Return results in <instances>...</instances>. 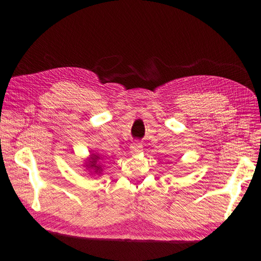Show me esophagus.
Here are the masks:
<instances>
[{"mask_svg":"<svg viewBox=\"0 0 261 261\" xmlns=\"http://www.w3.org/2000/svg\"><path fill=\"white\" fill-rule=\"evenodd\" d=\"M130 150H131L132 154H139L140 151L143 150V145H141L140 143H138V141H136V143L131 144Z\"/></svg>","mask_w":261,"mask_h":261,"instance_id":"34e87169","label":"esophagus"}]
</instances>
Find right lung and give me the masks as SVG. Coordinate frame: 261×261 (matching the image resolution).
Instances as JSON below:
<instances>
[{"instance_id": "1", "label": "right lung", "mask_w": 261, "mask_h": 261, "mask_svg": "<svg viewBox=\"0 0 261 261\" xmlns=\"http://www.w3.org/2000/svg\"><path fill=\"white\" fill-rule=\"evenodd\" d=\"M99 160V158L97 155H91V161H89V163L87 164L89 168H91V169H93L94 171L96 172H100L101 171V167L99 164H97V161Z\"/></svg>"}]
</instances>
